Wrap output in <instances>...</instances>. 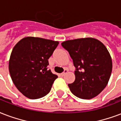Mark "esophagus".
I'll list each match as a JSON object with an SVG mask.
<instances>
[{"instance_id": "esophagus-1", "label": "esophagus", "mask_w": 121, "mask_h": 121, "mask_svg": "<svg viewBox=\"0 0 121 121\" xmlns=\"http://www.w3.org/2000/svg\"><path fill=\"white\" fill-rule=\"evenodd\" d=\"M67 72H68V70H67L66 69H65V70H64V72H63L62 73H61V74H60V75H61V76H65V75L67 73Z\"/></svg>"}]
</instances>
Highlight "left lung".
<instances>
[{"instance_id":"8db88e82","label":"left lung","mask_w":121,"mask_h":121,"mask_svg":"<svg viewBox=\"0 0 121 121\" xmlns=\"http://www.w3.org/2000/svg\"><path fill=\"white\" fill-rule=\"evenodd\" d=\"M73 60L75 80L69 84L76 97L90 99L106 87L112 72V60L108 50L99 40L81 38L61 43Z\"/></svg>"}]
</instances>
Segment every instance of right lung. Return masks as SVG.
<instances>
[{"label":"right lung","mask_w":121,"mask_h":121,"mask_svg":"<svg viewBox=\"0 0 121 121\" xmlns=\"http://www.w3.org/2000/svg\"><path fill=\"white\" fill-rule=\"evenodd\" d=\"M58 45V41L27 37L12 49L10 74L15 86L26 97L35 99L49 93L58 76L48 70V59Z\"/></svg>","instance_id":"1"}]
</instances>
